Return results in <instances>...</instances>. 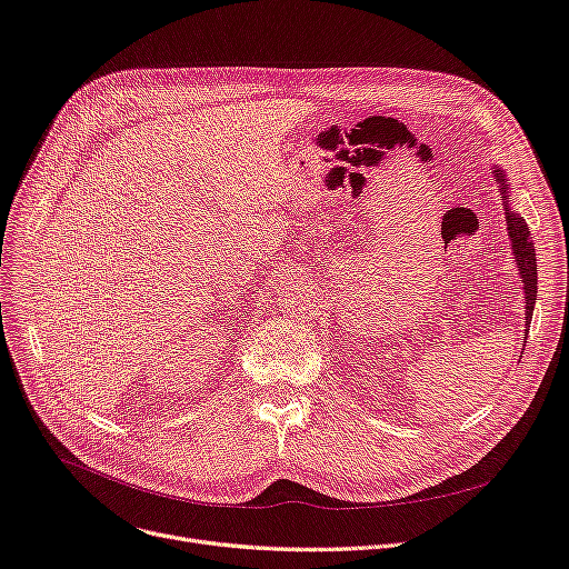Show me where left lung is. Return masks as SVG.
Instances as JSON below:
<instances>
[{
    "label": "left lung",
    "mask_w": 569,
    "mask_h": 569,
    "mask_svg": "<svg viewBox=\"0 0 569 569\" xmlns=\"http://www.w3.org/2000/svg\"><path fill=\"white\" fill-rule=\"evenodd\" d=\"M496 179L500 184V193L505 200V219H507V232H510L512 239V249L517 256V264H519V274L523 279V290H526V325L530 327V318H532V309H535V300H537V262H535V249H532V239H530V230L523 221V217H519L517 212H510L507 209V189H510V182L502 174V170H493ZM528 330L523 332L526 339ZM526 346V341H523Z\"/></svg>",
    "instance_id": "1"
}]
</instances>
